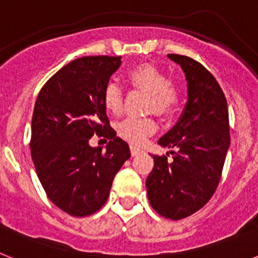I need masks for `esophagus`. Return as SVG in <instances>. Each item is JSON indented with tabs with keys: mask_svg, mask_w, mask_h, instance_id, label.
Masks as SVG:
<instances>
[{
	"mask_svg": "<svg viewBox=\"0 0 258 258\" xmlns=\"http://www.w3.org/2000/svg\"><path fill=\"white\" fill-rule=\"evenodd\" d=\"M131 152H132V156H137V155L142 154L143 150H141L140 147H137V146L132 145L131 146Z\"/></svg>",
	"mask_w": 258,
	"mask_h": 258,
	"instance_id": "1",
	"label": "esophagus"
}]
</instances>
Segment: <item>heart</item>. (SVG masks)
<instances>
[{"instance_id":"1","label":"heart","mask_w":258,"mask_h":258,"mask_svg":"<svg viewBox=\"0 0 258 258\" xmlns=\"http://www.w3.org/2000/svg\"><path fill=\"white\" fill-rule=\"evenodd\" d=\"M129 80L134 86L150 93L149 109L159 115L169 116L178 109L181 103V90L177 85L168 81L164 71L154 64H140L131 70ZM102 101L108 112L118 113L122 108V88L116 81H108L102 93ZM157 124L152 117L127 116L117 124V134L122 140L134 145H141L154 134Z\"/></svg>"}]
</instances>
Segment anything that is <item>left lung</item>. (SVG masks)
Here are the masks:
<instances>
[{
    "mask_svg": "<svg viewBox=\"0 0 258 258\" xmlns=\"http://www.w3.org/2000/svg\"><path fill=\"white\" fill-rule=\"evenodd\" d=\"M168 56L183 70L188 98L178 122L159 140V145L177 151H170L172 160L152 155L155 164L146 187L152 208L177 221L213 197L230 146V125L226 97L213 75L192 58Z\"/></svg>",
    "mask_w": 258,
    "mask_h": 258,
    "instance_id": "left-lung-1",
    "label": "left lung"
}]
</instances>
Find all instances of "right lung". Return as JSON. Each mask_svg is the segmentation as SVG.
<instances>
[{
	"label": "right lung",
	"instance_id": "1",
	"mask_svg": "<svg viewBox=\"0 0 258 258\" xmlns=\"http://www.w3.org/2000/svg\"><path fill=\"white\" fill-rule=\"evenodd\" d=\"M120 59H75L47 80L36 99L32 160L47 198L75 217L90 216L104 206L116 173L131 157L127 143L109 125L102 101ZM94 134L110 140L104 152L88 146Z\"/></svg>",
	"mask_w": 258,
	"mask_h": 258
}]
</instances>
